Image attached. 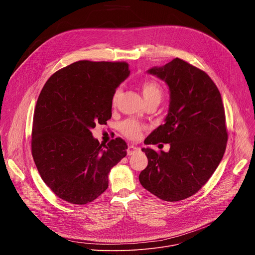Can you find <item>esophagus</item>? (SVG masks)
Here are the masks:
<instances>
[{
  "label": "esophagus",
  "instance_id": "1",
  "mask_svg": "<svg viewBox=\"0 0 255 255\" xmlns=\"http://www.w3.org/2000/svg\"><path fill=\"white\" fill-rule=\"evenodd\" d=\"M139 151V148L136 146H133V145H129L127 148V154L128 155H133Z\"/></svg>",
  "mask_w": 255,
  "mask_h": 255
}]
</instances>
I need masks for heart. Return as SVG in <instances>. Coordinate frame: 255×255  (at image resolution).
Instances as JSON below:
<instances>
[{
  "instance_id": "1",
  "label": "heart",
  "mask_w": 255,
  "mask_h": 255,
  "mask_svg": "<svg viewBox=\"0 0 255 255\" xmlns=\"http://www.w3.org/2000/svg\"><path fill=\"white\" fill-rule=\"evenodd\" d=\"M141 92H142L144 101L146 104L151 103V102L159 104L162 99V96H163V91H162V88L160 87V85L152 80H147L141 84ZM119 94H120L119 90H117L114 93L113 98H112L113 105H115ZM143 129H144V127L140 123H138L137 121H134V120H127L120 125V131L126 138H128L130 140L139 139L142 134Z\"/></svg>"
}]
</instances>
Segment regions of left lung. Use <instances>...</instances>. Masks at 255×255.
Returning a JSON list of instances; mask_svg holds the SVG:
<instances>
[{"instance_id": "left-lung-1", "label": "left lung", "mask_w": 255, "mask_h": 255, "mask_svg": "<svg viewBox=\"0 0 255 255\" xmlns=\"http://www.w3.org/2000/svg\"><path fill=\"white\" fill-rule=\"evenodd\" d=\"M147 72L165 82L170 99L164 123L144 143H169L170 148L168 152L142 148L148 164L139 181L157 198L177 202L200 191L223 158L228 140L224 106L211 78L183 59Z\"/></svg>"}]
</instances>
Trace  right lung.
I'll return each instance as SVG.
<instances>
[{
    "mask_svg": "<svg viewBox=\"0 0 255 255\" xmlns=\"http://www.w3.org/2000/svg\"><path fill=\"white\" fill-rule=\"evenodd\" d=\"M130 75L127 62L80 60L45 83L35 107L31 150L47 187L77 205L108 188L109 172L127 154L118 137L100 144L91 130L112 117V98Z\"/></svg>",
    "mask_w": 255,
    "mask_h": 255,
    "instance_id": "1",
    "label": "right lung"
}]
</instances>
